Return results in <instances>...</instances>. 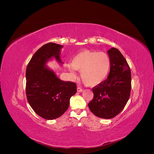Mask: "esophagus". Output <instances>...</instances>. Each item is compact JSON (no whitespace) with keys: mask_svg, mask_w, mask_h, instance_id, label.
<instances>
[{"mask_svg":"<svg viewBox=\"0 0 154 154\" xmlns=\"http://www.w3.org/2000/svg\"><path fill=\"white\" fill-rule=\"evenodd\" d=\"M82 91H83V89H82V88H80V87H77V91H78V92H82Z\"/></svg>","mask_w":154,"mask_h":154,"instance_id":"34e87169","label":"esophagus"}]
</instances>
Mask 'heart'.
<instances>
[{
  "mask_svg": "<svg viewBox=\"0 0 154 154\" xmlns=\"http://www.w3.org/2000/svg\"><path fill=\"white\" fill-rule=\"evenodd\" d=\"M72 67L81 71L82 80L88 86H95L105 81L111 67V60L108 54L99 51L83 50L74 56L71 60ZM73 76L76 74L70 68Z\"/></svg>",
  "mask_w": 154,
  "mask_h": 154,
  "instance_id": "obj_1",
  "label": "heart"
}]
</instances>
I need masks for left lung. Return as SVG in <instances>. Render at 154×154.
Segmentation results:
<instances>
[{
	"label": "left lung",
	"mask_w": 154,
	"mask_h": 154,
	"mask_svg": "<svg viewBox=\"0 0 154 154\" xmlns=\"http://www.w3.org/2000/svg\"><path fill=\"white\" fill-rule=\"evenodd\" d=\"M111 60L109 76L92 88L94 97L88 104L97 117L111 119L123 110L131 91V71L123 54L116 48L108 51Z\"/></svg>",
	"instance_id": "1"
}]
</instances>
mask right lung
I'll return each instance as SVG.
<instances>
[{
  "label": "right lung",
  "instance_id": "add662e5",
  "mask_svg": "<svg viewBox=\"0 0 154 154\" xmlns=\"http://www.w3.org/2000/svg\"><path fill=\"white\" fill-rule=\"evenodd\" d=\"M62 48L51 42L44 45L33 54L26 68L27 101L37 114L48 120L60 117L67 110L71 97L76 93L75 83L61 80L45 66L52 57L62 62Z\"/></svg>",
  "mask_w": 154,
  "mask_h": 154
}]
</instances>
